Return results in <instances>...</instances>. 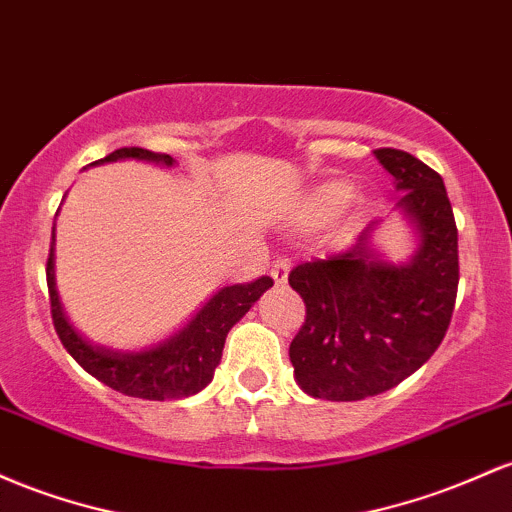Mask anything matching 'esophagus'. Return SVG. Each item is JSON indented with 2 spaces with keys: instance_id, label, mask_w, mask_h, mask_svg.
<instances>
[{
  "instance_id": "34e87169",
  "label": "esophagus",
  "mask_w": 512,
  "mask_h": 512,
  "mask_svg": "<svg viewBox=\"0 0 512 512\" xmlns=\"http://www.w3.org/2000/svg\"><path fill=\"white\" fill-rule=\"evenodd\" d=\"M287 273H290V261H287V258H278V261H275L273 268H271L275 285H285L287 283Z\"/></svg>"
}]
</instances>
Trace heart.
<instances>
[{
    "label": "heart",
    "mask_w": 512,
    "mask_h": 512,
    "mask_svg": "<svg viewBox=\"0 0 512 512\" xmlns=\"http://www.w3.org/2000/svg\"><path fill=\"white\" fill-rule=\"evenodd\" d=\"M350 200V186L346 183H326V186H321L317 193L312 195V200H309V215L317 217V220H324V217H331L336 215V212H341L343 208L348 205Z\"/></svg>",
    "instance_id": "heart-1"
}]
</instances>
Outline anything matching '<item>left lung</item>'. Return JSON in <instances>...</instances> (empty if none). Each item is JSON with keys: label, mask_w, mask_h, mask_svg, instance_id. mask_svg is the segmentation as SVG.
I'll list each match as a JSON object with an SVG mask.
<instances>
[{"label": "left lung", "mask_w": 512, "mask_h": 512, "mask_svg": "<svg viewBox=\"0 0 512 512\" xmlns=\"http://www.w3.org/2000/svg\"><path fill=\"white\" fill-rule=\"evenodd\" d=\"M375 157L404 191L399 205L421 234L404 266L377 261L372 227L348 251L287 275L307 317L290 343L295 380L314 399L358 401L387 392L438 350L457 300V225L438 171L404 149Z\"/></svg>", "instance_id": "1"}]
</instances>
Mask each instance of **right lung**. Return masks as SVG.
I'll return each mask as SVG.
<instances>
[{"instance_id": "1", "label": "right lung", "mask_w": 512, "mask_h": 512, "mask_svg": "<svg viewBox=\"0 0 512 512\" xmlns=\"http://www.w3.org/2000/svg\"><path fill=\"white\" fill-rule=\"evenodd\" d=\"M118 159H145V162H159L171 166L174 159L162 152H149L142 147H123L111 152L108 157L94 164L118 162ZM55 241V227H53ZM50 292V314L53 326L60 336L62 346L89 372L91 377L116 389L120 394L137 396V399L164 401V399H186L208 387L215 375V367L220 365L222 348L229 329L244 317L258 297L273 285V278L261 275L251 283L229 285L217 292L212 300L200 309V314L181 333L152 350L142 353H116L99 346H91L86 338L74 331L60 307V297L55 290L53 273V244H50L48 263H45Z\"/></svg>"}]
</instances>
